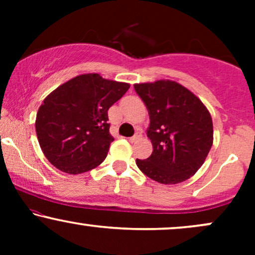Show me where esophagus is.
<instances>
[{"instance_id": "34e87169", "label": "esophagus", "mask_w": 255, "mask_h": 255, "mask_svg": "<svg viewBox=\"0 0 255 255\" xmlns=\"http://www.w3.org/2000/svg\"><path fill=\"white\" fill-rule=\"evenodd\" d=\"M141 131H137V133L135 134V135H133L131 137H129V141L130 142H135V141H137V140H140L141 139Z\"/></svg>"}]
</instances>
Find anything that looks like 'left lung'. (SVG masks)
I'll use <instances>...</instances> for the list:
<instances>
[{
    "mask_svg": "<svg viewBox=\"0 0 255 255\" xmlns=\"http://www.w3.org/2000/svg\"><path fill=\"white\" fill-rule=\"evenodd\" d=\"M134 89L147 108V136L153 146L147 159H136L137 168L163 184L188 180L211 150L213 125L209 110L176 81L163 79L135 84Z\"/></svg>",
    "mask_w": 255,
    "mask_h": 255,
    "instance_id": "obj_1",
    "label": "left lung"
}]
</instances>
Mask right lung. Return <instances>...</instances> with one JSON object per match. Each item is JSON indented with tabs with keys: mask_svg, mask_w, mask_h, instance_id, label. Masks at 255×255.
Listing matches in <instances>:
<instances>
[{
	"mask_svg": "<svg viewBox=\"0 0 255 255\" xmlns=\"http://www.w3.org/2000/svg\"><path fill=\"white\" fill-rule=\"evenodd\" d=\"M129 86L89 73L52 91L36 118L37 137L46 159L72 175L101 164L114 141L108 110Z\"/></svg>",
	"mask_w": 255,
	"mask_h": 255,
	"instance_id": "right-lung-1",
	"label": "right lung"
}]
</instances>
